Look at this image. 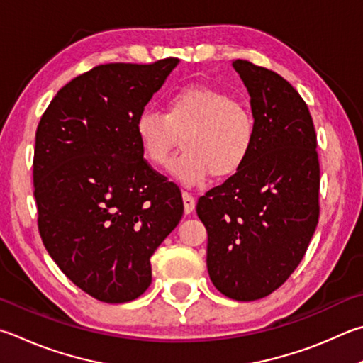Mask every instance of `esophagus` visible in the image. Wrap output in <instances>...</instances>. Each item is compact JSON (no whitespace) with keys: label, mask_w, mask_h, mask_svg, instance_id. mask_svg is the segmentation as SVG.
Instances as JSON below:
<instances>
[{"label":"esophagus","mask_w":363,"mask_h":363,"mask_svg":"<svg viewBox=\"0 0 363 363\" xmlns=\"http://www.w3.org/2000/svg\"><path fill=\"white\" fill-rule=\"evenodd\" d=\"M182 200H184V213L190 214L195 209L194 195L190 194V192H187V190H184V192H182Z\"/></svg>","instance_id":"1"}]
</instances>
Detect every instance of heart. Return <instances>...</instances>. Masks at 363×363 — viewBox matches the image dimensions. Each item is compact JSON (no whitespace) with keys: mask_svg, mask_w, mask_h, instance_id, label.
Here are the masks:
<instances>
[{"mask_svg":"<svg viewBox=\"0 0 363 363\" xmlns=\"http://www.w3.org/2000/svg\"><path fill=\"white\" fill-rule=\"evenodd\" d=\"M135 135L141 154L154 167H164L184 135L186 152L171 163V173L187 186L209 174L228 177L245 167L254 149L255 122L246 104L213 87L194 85L171 94L163 113L144 109Z\"/></svg>","mask_w":363,"mask_h":363,"instance_id":"b5f03b06","label":"heart"}]
</instances>
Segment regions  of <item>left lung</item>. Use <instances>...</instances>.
<instances>
[{"label": "left lung", "mask_w": 363, "mask_h": 363, "mask_svg": "<svg viewBox=\"0 0 363 363\" xmlns=\"http://www.w3.org/2000/svg\"><path fill=\"white\" fill-rule=\"evenodd\" d=\"M250 95L255 141L238 173L199 199L217 291L252 301L274 292L306 254L319 220L318 136L306 103L278 72L233 62Z\"/></svg>", "instance_id": "left-lung-1"}]
</instances>
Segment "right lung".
Returning a JSON list of instances; mask_svg holds the SVG:
<instances>
[{
    "instance_id": "1",
    "label": "right lung",
    "mask_w": 363,
    "mask_h": 363,
    "mask_svg": "<svg viewBox=\"0 0 363 363\" xmlns=\"http://www.w3.org/2000/svg\"><path fill=\"white\" fill-rule=\"evenodd\" d=\"M176 65H98L58 90L38 123L39 235L67 278L104 303L146 292L150 257L184 213L179 187L146 162L135 135Z\"/></svg>"
}]
</instances>
